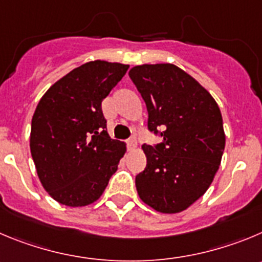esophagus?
I'll list each match as a JSON object with an SVG mask.
<instances>
[{
	"label": "esophagus",
	"instance_id": "esophagus-1",
	"mask_svg": "<svg viewBox=\"0 0 262 262\" xmlns=\"http://www.w3.org/2000/svg\"><path fill=\"white\" fill-rule=\"evenodd\" d=\"M128 148L129 150H134V148L137 147V139L134 138V137H132V138L128 139Z\"/></svg>",
	"mask_w": 262,
	"mask_h": 262
}]
</instances>
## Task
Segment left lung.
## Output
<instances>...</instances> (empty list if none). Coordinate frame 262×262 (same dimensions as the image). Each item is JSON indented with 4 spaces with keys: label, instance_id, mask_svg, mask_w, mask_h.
<instances>
[{
    "label": "left lung",
    "instance_id": "1",
    "mask_svg": "<svg viewBox=\"0 0 262 262\" xmlns=\"http://www.w3.org/2000/svg\"><path fill=\"white\" fill-rule=\"evenodd\" d=\"M129 77L148 112V130L163 141L143 145L139 198L161 213L189 208L211 186L225 148L219 104L194 77L169 63L136 66Z\"/></svg>",
    "mask_w": 262,
    "mask_h": 262
}]
</instances>
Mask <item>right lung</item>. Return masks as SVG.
Wrapping results in <instances>:
<instances>
[{
    "label": "right lung",
    "mask_w": 262,
    "mask_h": 262,
    "mask_svg": "<svg viewBox=\"0 0 262 262\" xmlns=\"http://www.w3.org/2000/svg\"><path fill=\"white\" fill-rule=\"evenodd\" d=\"M128 64L94 60L75 68L49 88L32 117L31 154L43 189L68 207L99 199L125 154L110 138L102 101Z\"/></svg>",
    "instance_id": "obj_1"
}]
</instances>
